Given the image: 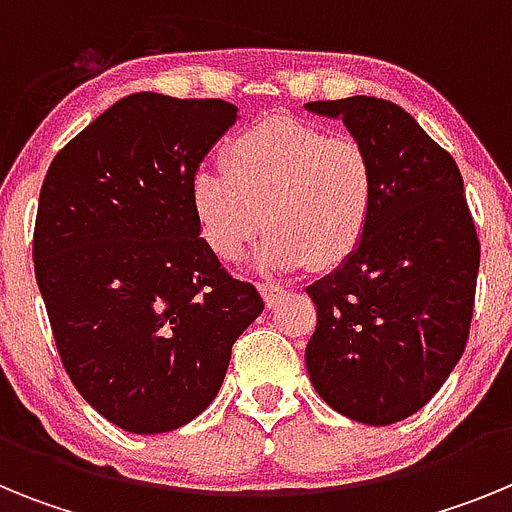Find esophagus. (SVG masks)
Returning <instances> with one entry per match:
<instances>
[{"mask_svg": "<svg viewBox=\"0 0 512 512\" xmlns=\"http://www.w3.org/2000/svg\"><path fill=\"white\" fill-rule=\"evenodd\" d=\"M259 292L264 295L266 307H274L279 302V297L287 295V289L279 287V284H274V282H259Z\"/></svg>", "mask_w": 512, "mask_h": 512, "instance_id": "obj_1", "label": "esophagus"}]
</instances>
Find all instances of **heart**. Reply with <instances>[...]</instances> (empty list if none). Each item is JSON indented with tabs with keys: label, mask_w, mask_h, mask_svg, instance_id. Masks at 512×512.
<instances>
[{
	"label": "heart",
	"mask_w": 512,
	"mask_h": 512,
	"mask_svg": "<svg viewBox=\"0 0 512 512\" xmlns=\"http://www.w3.org/2000/svg\"><path fill=\"white\" fill-rule=\"evenodd\" d=\"M189 205L205 246L225 264L241 261L266 225L261 266L333 269L369 233L377 169L361 140L271 115L225 143L223 166L194 171Z\"/></svg>",
	"instance_id": "heart-1"
}]
</instances>
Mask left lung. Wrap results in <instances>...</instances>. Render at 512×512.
I'll return each instance as SVG.
<instances>
[{"instance_id": "obj_1", "label": "left lung", "mask_w": 512, "mask_h": 512, "mask_svg": "<svg viewBox=\"0 0 512 512\" xmlns=\"http://www.w3.org/2000/svg\"><path fill=\"white\" fill-rule=\"evenodd\" d=\"M305 107L341 117L377 169L369 233L351 259L307 287L318 307L307 372L336 413L390 425L441 390L467 346L479 238L464 179L451 153L395 102Z\"/></svg>"}]
</instances>
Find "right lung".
<instances>
[{
  "label": "right lung",
  "instance_id": "add662e5",
  "mask_svg": "<svg viewBox=\"0 0 512 512\" xmlns=\"http://www.w3.org/2000/svg\"><path fill=\"white\" fill-rule=\"evenodd\" d=\"M235 115L223 99L130 94L56 153L40 187L33 261L58 356L122 431L197 418L264 310L189 205L194 171Z\"/></svg>",
  "mask_w": 512,
  "mask_h": 512
}]
</instances>
